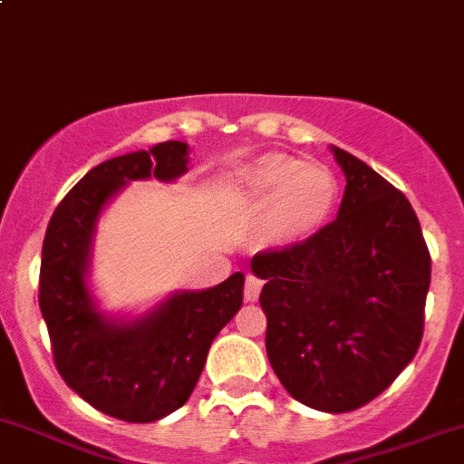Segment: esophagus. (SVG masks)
I'll use <instances>...</instances> for the list:
<instances>
[{"mask_svg": "<svg viewBox=\"0 0 464 464\" xmlns=\"http://www.w3.org/2000/svg\"><path fill=\"white\" fill-rule=\"evenodd\" d=\"M261 279L254 277V275H247V279H245V298H247L249 303H254V300L258 298V294H261Z\"/></svg>", "mask_w": 464, "mask_h": 464, "instance_id": "1", "label": "esophagus"}]
</instances>
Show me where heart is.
Returning <instances> with one entry per match:
<instances>
[{"label": "heart", "instance_id": "1", "mask_svg": "<svg viewBox=\"0 0 464 464\" xmlns=\"http://www.w3.org/2000/svg\"><path fill=\"white\" fill-rule=\"evenodd\" d=\"M252 206H270L268 231L277 242H298L319 231L337 201L335 175L294 154H263L240 178Z\"/></svg>", "mask_w": 464, "mask_h": 464}]
</instances>
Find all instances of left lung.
Segmentation results:
<instances>
[{
    "mask_svg": "<svg viewBox=\"0 0 464 464\" xmlns=\"http://www.w3.org/2000/svg\"><path fill=\"white\" fill-rule=\"evenodd\" d=\"M342 206L307 240L254 254L266 352L298 402L344 414L383 393L423 337L430 252L407 196L333 148Z\"/></svg>",
    "mask_w": 464,
    "mask_h": 464,
    "instance_id": "left-lung-1",
    "label": "left lung"
}]
</instances>
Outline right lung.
<instances>
[{
	"label": "right lung",
	"mask_w": 464,
	"mask_h": 464,
	"mask_svg": "<svg viewBox=\"0 0 464 464\" xmlns=\"http://www.w3.org/2000/svg\"><path fill=\"white\" fill-rule=\"evenodd\" d=\"M185 170L180 140L103 161L62 198L45 228L39 307L55 367L85 402L127 423L160 420L189 400L212 340L242 304V273L215 289L175 294L133 324L106 321L87 294V254L103 203L124 182L173 180Z\"/></svg>",
	"instance_id": "1"
}]
</instances>
